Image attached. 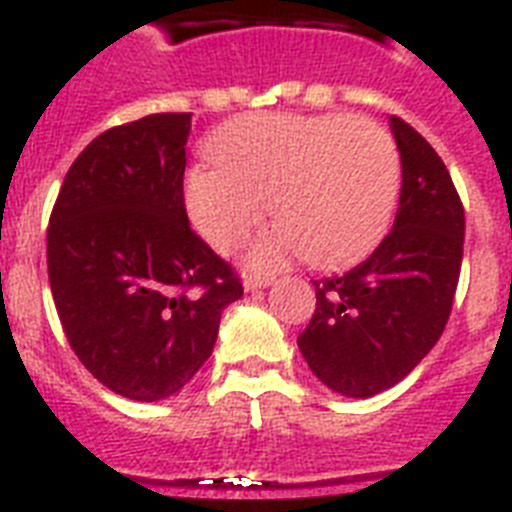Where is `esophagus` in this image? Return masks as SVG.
I'll use <instances>...</instances> for the list:
<instances>
[{
    "mask_svg": "<svg viewBox=\"0 0 512 512\" xmlns=\"http://www.w3.org/2000/svg\"><path fill=\"white\" fill-rule=\"evenodd\" d=\"M276 281L273 276H244V289L247 292H257V289H265Z\"/></svg>",
    "mask_w": 512,
    "mask_h": 512,
    "instance_id": "1",
    "label": "esophagus"
}]
</instances>
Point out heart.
Returning <instances> with one entry per match:
<instances>
[{"label": "heart", "instance_id": "heart-1", "mask_svg": "<svg viewBox=\"0 0 512 512\" xmlns=\"http://www.w3.org/2000/svg\"><path fill=\"white\" fill-rule=\"evenodd\" d=\"M215 165L184 176V210L215 252L228 255L263 220H278L249 249L273 270L305 255L342 268L368 255L392 223L402 160L389 128L350 115L263 112L228 123L210 141Z\"/></svg>", "mask_w": 512, "mask_h": 512}]
</instances>
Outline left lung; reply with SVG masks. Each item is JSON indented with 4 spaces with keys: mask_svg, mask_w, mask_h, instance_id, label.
<instances>
[{
    "mask_svg": "<svg viewBox=\"0 0 512 512\" xmlns=\"http://www.w3.org/2000/svg\"><path fill=\"white\" fill-rule=\"evenodd\" d=\"M402 160L400 207L384 242L342 276L315 284L299 352L344 397H373L439 342L463 263L465 210L450 170L405 120L392 118Z\"/></svg>",
    "mask_w": 512,
    "mask_h": 512,
    "instance_id": "1",
    "label": "left lung"
}]
</instances>
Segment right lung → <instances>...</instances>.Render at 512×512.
<instances>
[{"instance_id":"right-lung-1","label":"right lung","mask_w":512,"mask_h":512,"mask_svg":"<svg viewBox=\"0 0 512 512\" xmlns=\"http://www.w3.org/2000/svg\"><path fill=\"white\" fill-rule=\"evenodd\" d=\"M191 112L99 134L70 165L47 228L62 331L86 371L128 400L184 389L213 355L242 281L184 210Z\"/></svg>"}]
</instances>
